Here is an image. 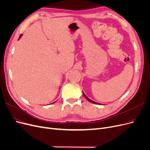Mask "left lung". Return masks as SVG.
I'll return each mask as SVG.
<instances>
[{
    "label": "left lung",
    "mask_w": 150,
    "mask_h": 150,
    "mask_svg": "<svg viewBox=\"0 0 150 150\" xmlns=\"http://www.w3.org/2000/svg\"><path fill=\"white\" fill-rule=\"evenodd\" d=\"M83 96H84V97L87 99V100L89 101V102H90V103H94V104H99V105H101V104H100V103H96V102H95V101H92L91 99H90V98H88L85 95V93L83 92Z\"/></svg>",
    "instance_id": "left-lung-1"
}]
</instances>
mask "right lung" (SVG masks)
Wrapping results in <instances>:
<instances>
[{"instance_id":"obj_1","label":"right lung","mask_w":150,"mask_h":150,"mask_svg":"<svg viewBox=\"0 0 150 150\" xmlns=\"http://www.w3.org/2000/svg\"><path fill=\"white\" fill-rule=\"evenodd\" d=\"M22 35H23V34H21V35H20V37H19V38H18V40H20V38H21V36H22Z\"/></svg>"}]
</instances>
